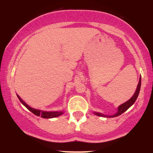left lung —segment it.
Returning <instances> with one entry per match:
<instances>
[{
	"mask_svg": "<svg viewBox=\"0 0 153 153\" xmlns=\"http://www.w3.org/2000/svg\"><path fill=\"white\" fill-rule=\"evenodd\" d=\"M141 77H140L139 82H138V86H137V89H136V91H135V94H134V95H133V96H132V98H130V99L128 100V101H126V102H125L124 104H121V106H118V112H117V113L115 114V115H112V116H109V118H113V117H117V116H118V115H121V114L124 113L125 111L127 110V109H129V108L130 107V106H132V104H134V103H135V101H136L137 98H138V94H139L140 89H141ZM95 114L96 115H98V116L106 117L105 115H103V114L99 113V112H95Z\"/></svg>",
	"mask_w": 153,
	"mask_h": 153,
	"instance_id": "1",
	"label": "left lung"
}]
</instances>
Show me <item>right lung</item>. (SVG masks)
I'll return each mask as SVG.
<instances>
[{"instance_id":"add662e5","label":"right lung","mask_w":153,"mask_h":153,"mask_svg":"<svg viewBox=\"0 0 153 153\" xmlns=\"http://www.w3.org/2000/svg\"><path fill=\"white\" fill-rule=\"evenodd\" d=\"M17 96H18V99L20 100V101H21V102L22 103V104H24V105L30 111V112H32V113L35 114V115H37V116H41L44 118H55V117L59 116V115H62V114L64 113L62 111H59V112H44V111L39 110V109H33V108L30 107L28 104H26V103L24 102L21 98H20L19 95H17Z\"/></svg>"}]
</instances>
